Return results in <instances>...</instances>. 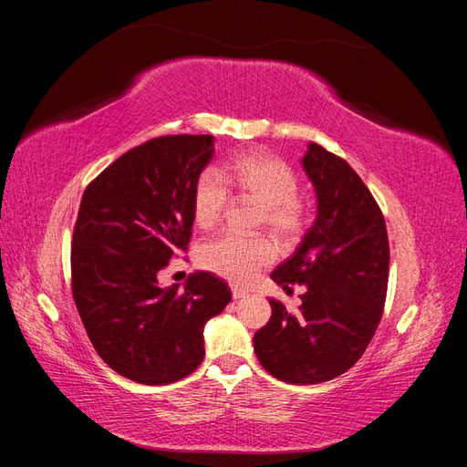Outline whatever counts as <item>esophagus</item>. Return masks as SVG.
Wrapping results in <instances>:
<instances>
[{
  "mask_svg": "<svg viewBox=\"0 0 467 467\" xmlns=\"http://www.w3.org/2000/svg\"><path fill=\"white\" fill-rule=\"evenodd\" d=\"M249 292L245 290V288H242V286H232V296H234V300H239V298H244V296H247Z\"/></svg>",
  "mask_w": 467,
  "mask_h": 467,
  "instance_id": "obj_1",
  "label": "esophagus"
}]
</instances>
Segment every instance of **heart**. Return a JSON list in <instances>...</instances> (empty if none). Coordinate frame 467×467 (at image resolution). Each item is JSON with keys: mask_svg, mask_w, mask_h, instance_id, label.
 Listing matches in <instances>:
<instances>
[{"mask_svg": "<svg viewBox=\"0 0 467 467\" xmlns=\"http://www.w3.org/2000/svg\"><path fill=\"white\" fill-rule=\"evenodd\" d=\"M300 179L294 169L271 153L249 151L239 155L222 171L206 169L192 194L194 220L208 230L222 220L232 202V191L261 204L259 223L282 239L298 237L307 225L309 206L298 194ZM276 257L273 242L265 235L223 232L208 239L199 261L208 271L232 282H249Z\"/></svg>", "mask_w": 467, "mask_h": 467, "instance_id": "1", "label": "heart"}]
</instances>
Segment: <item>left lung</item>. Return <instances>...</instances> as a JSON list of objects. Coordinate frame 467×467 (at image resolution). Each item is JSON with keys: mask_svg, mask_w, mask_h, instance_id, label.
I'll list each match as a JSON object with an SVG mask.
<instances>
[{"mask_svg": "<svg viewBox=\"0 0 467 467\" xmlns=\"http://www.w3.org/2000/svg\"><path fill=\"white\" fill-rule=\"evenodd\" d=\"M302 165L317 192V220L271 275L286 290L304 285L302 306L292 314L268 300L273 316L253 337L263 368L298 386L357 364L384 314L389 276L384 214L355 169L319 144H309Z\"/></svg>", "mask_w": 467, "mask_h": 467, "instance_id": "8db88e82", "label": "left lung"}]
</instances>
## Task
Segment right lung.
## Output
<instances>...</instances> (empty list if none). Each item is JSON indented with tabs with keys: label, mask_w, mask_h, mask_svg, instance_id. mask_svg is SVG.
I'll return each instance as SVG.
<instances>
[{
	"label": "right lung",
	"mask_w": 467,
	"mask_h": 467,
	"mask_svg": "<svg viewBox=\"0 0 467 467\" xmlns=\"http://www.w3.org/2000/svg\"><path fill=\"white\" fill-rule=\"evenodd\" d=\"M214 155V136L151 138L81 196L72 239V296L91 345L112 370L146 386L189 376L204 358V323L232 292L212 273L185 288L158 275L192 235V194Z\"/></svg>",
	"instance_id": "right-lung-1"
}]
</instances>
